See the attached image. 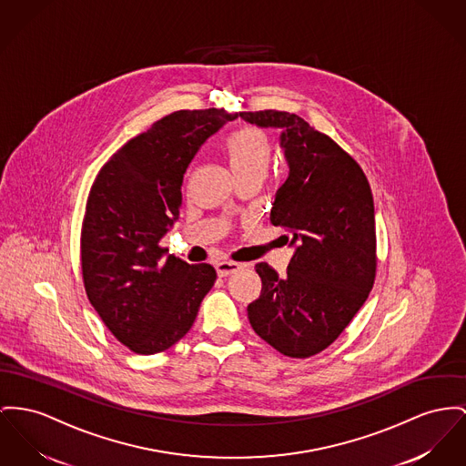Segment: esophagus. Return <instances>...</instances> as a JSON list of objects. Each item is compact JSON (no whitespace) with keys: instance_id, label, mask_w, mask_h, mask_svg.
I'll list each match as a JSON object with an SVG mask.
<instances>
[{"instance_id":"1","label":"esophagus","mask_w":466,"mask_h":466,"mask_svg":"<svg viewBox=\"0 0 466 466\" xmlns=\"http://www.w3.org/2000/svg\"><path fill=\"white\" fill-rule=\"evenodd\" d=\"M242 267H244L242 263H235V261H218L216 270H218V278H228V276L238 272Z\"/></svg>"}]
</instances>
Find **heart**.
<instances>
[{"label": "heart", "instance_id": "1", "mask_svg": "<svg viewBox=\"0 0 466 466\" xmlns=\"http://www.w3.org/2000/svg\"><path fill=\"white\" fill-rule=\"evenodd\" d=\"M222 154L235 178L263 180L272 160V141L259 127L246 125L224 137Z\"/></svg>", "mask_w": 466, "mask_h": 466}]
</instances>
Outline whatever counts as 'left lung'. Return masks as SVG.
I'll return each mask as SVG.
<instances>
[{
  "label": "left lung",
  "mask_w": 466,
  "mask_h": 466,
  "mask_svg": "<svg viewBox=\"0 0 466 466\" xmlns=\"http://www.w3.org/2000/svg\"><path fill=\"white\" fill-rule=\"evenodd\" d=\"M248 124L280 128L288 178L270 222L295 248L286 278L258 263L261 295L248 306L254 332L282 355L308 359L341 336L364 306L376 276L370 182L327 134L286 111L240 113Z\"/></svg>",
  "instance_id": "8db88e82"
}]
</instances>
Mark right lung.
<instances>
[{"label": "right lung", "mask_w": 466, "mask_h": 466, "mask_svg": "<svg viewBox=\"0 0 466 466\" xmlns=\"http://www.w3.org/2000/svg\"><path fill=\"white\" fill-rule=\"evenodd\" d=\"M237 116L216 107L175 111L125 143L95 178L81 229L85 289L134 353L180 341L218 279L212 265H188L158 242L180 216L190 160Z\"/></svg>", "instance_id": "add662e5"}]
</instances>
